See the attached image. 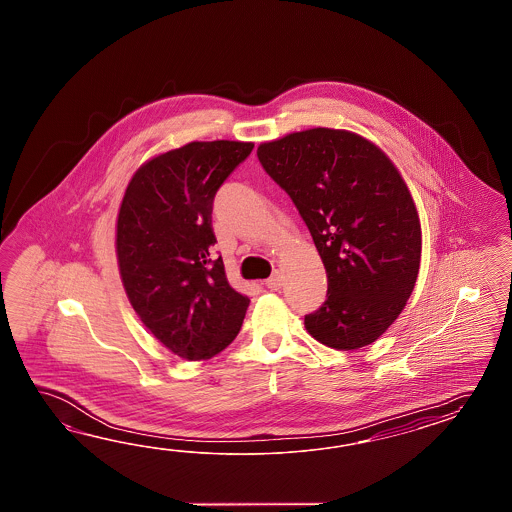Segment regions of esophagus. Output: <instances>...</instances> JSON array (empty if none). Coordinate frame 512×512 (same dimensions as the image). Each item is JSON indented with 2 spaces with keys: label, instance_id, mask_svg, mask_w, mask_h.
Wrapping results in <instances>:
<instances>
[{
  "label": "esophagus",
  "instance_id": "34e87169",
  "mask_svg": "<svg viewBox=\"0 0 512 512\" xmlns=\"http://www.w3.org/2000/svg\"><path fill=\"white\" fill-rule=\"evenodd\" d=\"M266 287L270 288V290H279L281 288V285H283V277H281V274L279 272H275L272 277H268L266 279V283H264Z\"/></svg>",
  "mask_w": 512,
  "mask_h": 512
}]
</instances>
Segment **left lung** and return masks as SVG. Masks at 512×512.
Listing matches in <instances>:
<instances>
[{
	"label": "left lung",
	"instance_id": "1",
	"mask_svg": "<svg viewBox=\"0 0 512 512\" xmlns=\"http://www.w3.org/2000/svg\"><path fill=\"white\" fill-rule=\"evenodd\" d=\"M262 168L287 190L327 274V300L305 329L329 348L375 342L411 298L422 227L387 153L346 129L312 127L262 142Z\"/></svg>",
	"mask_w": 512,
	"mask_h": 512
}]
</instances>
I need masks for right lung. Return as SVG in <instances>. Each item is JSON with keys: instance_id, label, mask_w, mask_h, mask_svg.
I'll list each match as a JSON object with an SVG mask.
<instances>
[{"instance_id": "add662e5", "label": "right lung", "mask_w": 512, "mask_h": 512, "mask_svg": "<svg viewBox=\"0 0 512 512\" xmlns=\"http://www.w3.org/2000/svg\"><path fill=\"white\" fill-rule=\"evenodd\" d=\"M253 142H188L142 164L116 220V259L127 300L164 348L207 361L240 331L250 298L229 285L211 248L212 200Z\"/></svg>"}]
</instances>
